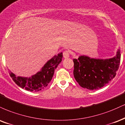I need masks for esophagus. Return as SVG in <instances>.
<instances>
[{
	"label": "esophagus",
	"mask_w": 125,
	"mask_h": 125,
	"mask_svg": "<svg viewBox=\"0 0 125 125\" xmlns=\"http://www.w3.org/2000/svg\"><path fill=\"white\" fill-rule=\"evenodd\" d=\"M63 57H64V58H68L70 57V52H69L68 51L65 50L63 52Z\"/></svg>",
	"instance_id": "esophagus-1"
}]
</instances>
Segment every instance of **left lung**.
<instances>
[{"label":"left lung","mask_w":125,"mask_h":125,"mask_svg":"<svg viewBox=\"0 0 125 125\" xmlns=\"http://www.w3.org/2000/svg\"><path fill=\"white\" fill-rule=\"evenodd\" d=\"M73 61L74 76L79 85L89 90L98 89L115 77L121 61L120 50L112 58L101 59L83 55Z\"/></svg>","instance_id":"left-lung-1"}]
</instances>
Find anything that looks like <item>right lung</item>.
Instances as JSON below:
<instances>
[{"label": "right lung", "instance_id": "1", "mask_svg": "<svg viewBox=\"0 0 125 125\" xmlns=\"http://www.w3.org/2000/svg\"><path fill=\"white\" fill-rule=\"evenodd\" d=\"M62 53L60 52L49 60L36 74L30 77L16 75L11 71L10 76L17 85L27 91L37 92L44 89L50 83L53 77L55 69L62 61Z\"/></svg>", "mask_w": 125, "mask_h": 125}]
</instances>
